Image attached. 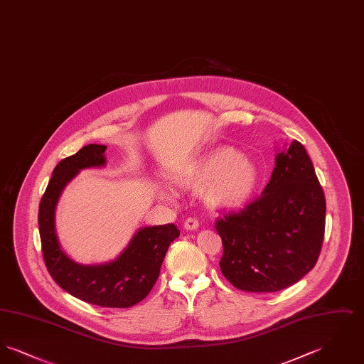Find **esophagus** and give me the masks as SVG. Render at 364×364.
<instances>
[{"label": "esophagus", "mask_w": 364, "mask_h": 364, "mask_svg": "<svg viewBox=\"0 0 364 364\" xmlns=\"http://www.w3.org/2000/svg\"><path fill=\"white\" fill-rule=\"evenodd\" d=\"M198 228H199L198 220H195V218H187L186 220V223H184V229L186 230H196Z\"/></svg>", "instance_id": "34e87169"}]
</instances>
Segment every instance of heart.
<instances>
[{"label":"heart","mask_w":364,"mask_h":364,"mask_svg":"<svg viewBox=\"0 0 364 364\" xmlns=\"http://www.w3.org/2000/svg\"><path fill=\"white\" fill-rule=\"evenodd\" d=\"M177 183L184 190L200 192L211 208L232 210L242 208L254 195L259 183V166L247 153L224 146L200 158L177 177ZM161 195L171 198L173 193L162 187Z\"/></svg>","instance_id":"1"}]
</instances>
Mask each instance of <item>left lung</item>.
Masks as SVG:
<instances>
[{
	"label": "left lung",
	"mask_w": 364,
	"mask_h": 364,
	"mask_svg": "<svg viewBox=\"0 0 364 364\" xmlns=\"http://www.w3.org/2000/svg\"><path fill=\"white\" fill-rule=\"evenodd\" d=\"M326 200L311 159L297 140L277 149L270 181L239 213L217 220L226 279L247 292H277L315 266L325 235Z\"/></svg>",
	"instance_id": "obj_1"
}]
</instances>
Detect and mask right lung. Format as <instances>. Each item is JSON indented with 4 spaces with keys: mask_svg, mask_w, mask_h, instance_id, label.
<instances>
[{
    "mask_svg": "<svg viewBox=\"0 0 364 364\" xmlns=\"http://www.w3.org/2000/svg\"><path fill=\"white\" fill-rule=\"evenodd\" d=\"M105 150V144H88L58 162L41 199L39 235L46 267L60 288L90 304L128 309L153 289L166 251L180 230L173 224L140 228L116 259L100 264H83L70 258L58 242L55 206L67 184L82 169L106 165Z\"/></svg>",
    "mask_w": 364,
    "mask_h": 364,
    "instance_id": "1",
    "label": "right lung"
}]
</instances>
